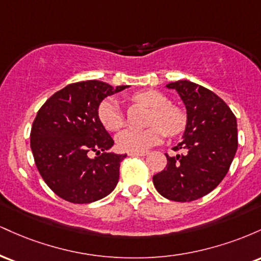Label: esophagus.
<instances>
[{
  "label": "esophagus",
  "mask_w": 261,
  "mask_h": 261,
  "mask_svg": "<svg viewBox=\"0 0 261 261\" xmlns=\"http://www.w3.org/2000/svg\"><path fill=\"white\" fill-rule=\"evenodd\" d=\"M147 154V152H130L128 155H131V157H143V155Z\"/></svg>",
  "instance_id": "34e87169"
}]
</instances>
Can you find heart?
Instances as JSON below:
<instances>
[{
  "label": "heart",
  "instance_id": "obj_1",
  "mask_svg": "<svg viewBox=\"0 0 261 261\" xmlns=\"http://www.w3.org/2000/svg\"><path fill=\"white\" fill-rule=\"evenodd\" d=\"M131 100L153 109L148 122L151 127L145 131H121L116 137V143L121 151L146 152L161 143L166 137V134L175 136L185 128L187 118L184 113L179 108L168 104V98L163 93L148 89L134 94ZM98 118L108 131H116L124 125V115L120 107L113 98H107L99 104Z\"/></svg>",
  "mask_w": 261,
  "mask_h": 261
}]
</instances>
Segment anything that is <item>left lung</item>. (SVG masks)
Returning <instances> with one entry per match:
<instances>
[{
	"label": "left lung",
	"instance_id": "8db88e82",
	"mask_svg": "<svg viewBox=\"0 0 261 261\" xmlns=\"http://www.w3.org/2000/svg\"><path fill=\"white\" fill-rule=\"evenodd\" d=\"M187 108L182 141L167 167L153 175L158 193L172 201L189 202L207 195L222 181L238 147L237 119L229 107L205 87L181 80L167 85Z\"/></svg>",
	"mask_w": 261,
	"mask_h": 261
}]
</instances>
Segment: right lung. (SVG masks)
Returning a JSON list of instances; mask_svg holds the SVG:
<instances>
[{"mask_svg": "<svg viewBox=\"0 0 261 261\" xmlns=\"http://www.w3.org/2000/svg\"><path fill=\"white\" fill-rule=\"evenodd\" d=\"M126 87L114 88L95 80L71 83L39 109L31 131L35 166L47 187L66 201H97L118 184L126 154L108 151L114 141L99 121L98 108ZM92 151L97 158L89 157Z\"/></svg>", "mask_w": 261, "mask_h": 261, "instance_id": "obj_1", "label": "right lung"}]
</instances>
